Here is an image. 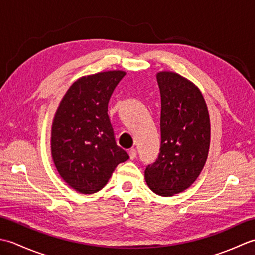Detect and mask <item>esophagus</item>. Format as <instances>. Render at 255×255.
<instances>
[{
	"label": "esophagus",
	"instance_id": "obj_1",
	"mask_svg": "<svg viewBox=\"0 0 255 255\" xmlns=\"http://www.w3.org/2000/svg\"><path fill=\"white\" fill-rule=\"evenodd\" d=\"M128 154H129V158H130V160H134L137 158V151L136 149H130L128 151Z\"/></svg>",
	"mask_w": 255,
	"mask_h": 255
}]
</instances>
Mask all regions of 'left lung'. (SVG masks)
Segmentation results:
<instances>
[{
	"label": "left lung",
	"instance_id": "1",
	"mask_svg": "<svg viewBox=\"0 0 255 255\" xmlns=\"http://www.w3.org/2000/svg\"><path fill=\"white\" fill-rule=\"evenodd\" d=\"M161 94V145L144 170L149 188L163 197L184 192L199 176L208 156L210 119L202 92L172 71L156 73Z\"/></svg>",
	"mask_w": 255,
	"mask_h": 255
}]
</instances>
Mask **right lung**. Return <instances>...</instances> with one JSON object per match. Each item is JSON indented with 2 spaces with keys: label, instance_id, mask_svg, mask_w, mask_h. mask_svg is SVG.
Instances as JSON below:
<instances>
[{
  "label": "right lung",
  "instance_id": "right-lung-1",
  "mask_svg": "<svg viewBox=\"0 0 255 255\" xmlns=\"http://www.w3.org/2000/svg\"><path fill=\"white\" fill-rule=\"evenodd\" d=\"M126 72L84 75L70 86L51 126V156L62 180L81 194L104 187L129 155L118 147L108 117V102Z\"/></svg>",
  "mask_w": 255,
  "mask_h": 255
}]
</instances>
